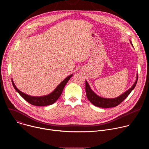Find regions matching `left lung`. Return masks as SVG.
<instances>
[{
    "label": "left lung",
    "instance_id": "1",
    "mask_svg": "<svg viewBox=\"0 0 149 149\" xmlns=\"http://www.w3.org/2000/svg\"><path fill=\"white\" fill-rule=\"evenodd\" d=\"M130 41V43L133 47V45L132 43V41ZM138 79V74L136 76V80L134 82V84L132 87L124 92L123 94L120 95V96L114 98H103L100 97L97 94H96L90 88L89 84L87 81H86V92L87 97L88 100L95 106L101 108H110V107H116L117 105L120 104L123 101H124L128 95L130 94L132 90L135 88L136 84L137 82Z\"/></svg>",
    "mask_w": 149,
    "mask_h": 149
}]
</instances>
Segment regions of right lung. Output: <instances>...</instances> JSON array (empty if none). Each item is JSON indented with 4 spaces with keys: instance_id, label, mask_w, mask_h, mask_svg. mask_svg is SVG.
Masks as SVG:
<instances>
[{
    "instance_id": "obj_1",
    "label": "right lung",
    "mask_w": 149,
    "mask_h": 149,
    "mask_svg": "<svg viewBox=\"0 0 149 149\" xmlns=\"http://www.w3.org/2000/svg\"><path fill=\"white\" fill-rule=\"evenodd\" d=\"M72 75L73 74L70 75L66 78L63 79L51 93L47 95L40 96V97L31 96L22 93V91H20L19 90H18L17 88L16 87L12 78V82L15 90L27 102H28L29 103H30L33 105L46 106V105H51L56 101V100L61 96L63 88L65 87V85L67 84L69 79L71 78V77L72 76Z\"/></svg>"
}]
</instances>
